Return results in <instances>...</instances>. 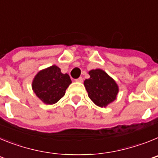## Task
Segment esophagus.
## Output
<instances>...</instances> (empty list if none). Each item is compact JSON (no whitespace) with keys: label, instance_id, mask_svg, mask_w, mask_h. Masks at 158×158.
<instances>
[{"label":"esophagus","instance_id":"esophagus-1","mask_svg":"<svg viewBox=\"0 0 158 158\" xmlns=\"http://www.w3.org/2000/svg\"><path fill=\"white\" fill-rule=\"evenodd\" d=\"M76 81L80 82V83H81V82H83V78H82L81 77H79V78H77V79H76Z\"/></svg>","mask_w":158,"mask_h":158}]
</instances>
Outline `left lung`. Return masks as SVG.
Masks as SVG:
<instances>
[{"label":"left lung","mask_w":158,"mask_h":158,"mask_svg":"<svg viewBox=\"0 0 158 158\" xmlns=\"http://www.w3.org/2000/svg\"><path fill=\"white\" fill-rule=\"evenodd\" d=\"M90 77L84 81L89 97L99 107H106L116 99L118 87L112 78L100 69L89 72Z\"/></svg>","instance_id":"1"}]
</instances>
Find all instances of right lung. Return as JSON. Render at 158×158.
<instances>
[{
	"mask_svg": "<svg viewBox=\"0 0 158 158\" xmlns=\"http://www.w3.org/2000/svg\"><path fill=\"white\" fill-rule=\"evenodd\" d=\"M71 82L69 75L62 73L54 65L38 73L32 81V89L44 104H54L63 97Z\"/></svg>",
	"mask_w": 158,
	"mask_h": 158,
	"instance_id": "1",
	"label": "right lung"
}]
</instances>
